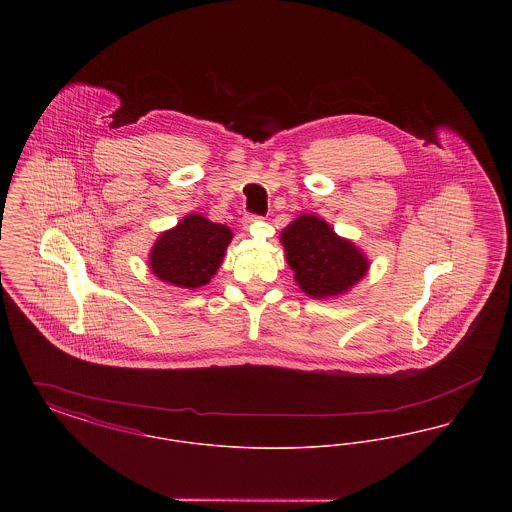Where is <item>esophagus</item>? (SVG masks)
<instances>
[{
  "label": "esophagus",
  "mask_w": 512,
  "mask_h": 512,
  "mask_svg": "<svg viewBox=\"0 0 512 512\" xmlns=\"http://www.w3.org/2000/svg\"><path fill=\"white\" fill-rule=\"evenodd\" d=\"M261 220H263V217L247 213V215H244V219H242V224H244V228H251V226H255L257 222H261Z\"/></svg>",
  "instance_id": "1"
}]
</instances>
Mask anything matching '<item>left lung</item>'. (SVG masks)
Masks as SVG:
<instances>
[{"label": "left lung", "instance_id": "8db88e82", "mask_svg": "<svg viewBox=\"0 0 512 512\" xmlns=\"http://www.w3.org/2000/svg\"><path fill=\"white\" fill-rule=\"evenodd\" d=\"M280 242L295 282L317 299L347 292L370 267L357 245L340 238L326 220L315 215H299L284 228Z\"/></svg>", "mask_w": 512, "mask_h": 512}]
</instances>
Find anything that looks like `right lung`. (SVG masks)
Listing matches in <instances>:
<instances>
[{
	"instance_id": "obj_1",
	"label": "right lung",
	"mask_w": 512,
	"mask_h": 512,
	"mask_svg": "<svg viewBox=\"0 0 512 512\" xmlns=\"http://www.w3.org/2000/svg\"><path fill=\"white\" fill-rule=\"evenodd\" d=\"M232 230L201 215H188L163 232L149 253L153 274L176 288L194 290L217 274Z\"/></svg>"
}]
</instances>
